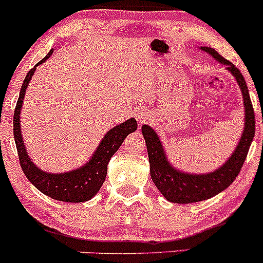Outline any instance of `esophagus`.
<instances>
[{"label": "esophagus", "instance_id": "34e87169", "mask_svg": "<svg viewBox=\"0 0 263 263\" xmlns=\"http://www.w3.org/2000/svg\"><path fill=\"white\" fill-rule=\"evenodd\" d=\"M149 114L148 112H146V111L144 110H140L137 112V115H136V119H137V121H138V123H143V122H146L147 120L149 119Z\"/></svg>", "mask_w": 263, "mask_h": 263}]
</instances>
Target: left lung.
<instances>
[{
	"label": "left lung",
	"mask_w": 263,
	"mask_h": 263,
	"mask_svg": "<svg viewBox=\"0 0 263 263\" xmlns=\"http://www.w3.org/2000/svg\"><path fill=\"white\" fill-rule=\"evenodd\" d=\"M213 55L219 63L228 66L229 70L234 75L237 84L241 87L243 96V106H245V128H243L241 140L238 142L236 149L230 158L219 170L208 174H188L184 172L174 170L167 161L163 151V146L158 136L149 126H142V134L146 141L147 152L149 159L151 178L153 183L162 193L163 197L168 201L178 204L197 203L205 200L221 193L236 179L249 153L250 144L255 136V112H253L252 102L250 99L249 89L240 70L226 60L213 48H201Z\"/></svg>",
	"instance_id": "obj_1"
}]
</instances>
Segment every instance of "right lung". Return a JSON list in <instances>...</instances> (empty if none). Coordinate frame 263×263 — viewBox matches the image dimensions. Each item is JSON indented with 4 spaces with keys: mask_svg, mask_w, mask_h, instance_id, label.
<instances>
[{
    "mask_svg": "<svg viewBox=\"0 0 263 263\" xmlns=\"http://www.w3.org/2000/svg\"><path fill=\"white\" fill-rule=\"evenodd\" d=\"M52 54L53 49L41 62H38L33 66L28 71V74L26 75L13 114L14 142H16L21 168L35 188L41 190L48 197L55 199V200L69 201V203H83V201L90 200L101 188L107 174L108 161L114 156V153L120 148L122 142L125 141L126 136L137 129V121L135 119H129L121 125L110 129L105 135L101 143L99 144L98 149L95 151L91 159L79 170L71 171L69 173L52 174L45 173V172L35 167L26 152L25 143H23L22 135H21L20 114L21 108H22L23 99H25L26 89L32 79L33 73L35 71L37 66L44 63Z\"/></svg>",
    "mask_w": 263,
    "mask_h": 263,
    "instance_id": "obj_1",
    "label": "right lung"
}]
</instances>
